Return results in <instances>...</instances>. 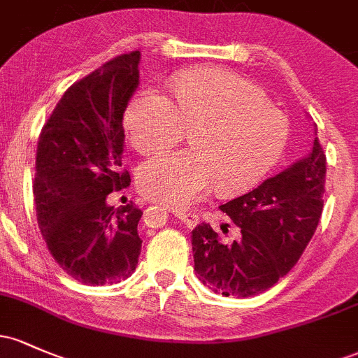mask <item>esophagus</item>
<instances>
[{
	"label": "esophagus",
	"mask_w": 358,
	"mask_h": 358,
	"mask_svg": "<svg viewBox=\"0 0 358 358\" xmlns=\"http://www.w3.org/2000/svg\"><path fill=\"white\" fill-rule=\"evenodd\" d=\"M173 214L180 219L187 227H194L199 224V215L194 214V212H187V210H180V209H173Z\"/></svg>",
	"instance_id": "1"
}]
</instances>
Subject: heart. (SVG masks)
<instances>
[{
  "label": "heart",
  "instance_id": "heart-1",
  "mask_svg": "<svg viewBox=\"0 0 358 358\" xmlns=\"http://www.w3.org/2000/svg\"><path fill=\"white\" fill-rule=\"evenodd\" d=\"M171 98L137 92L124 112V129L141 155L171 149L190 136L192 151L148 161L137 182L144 195L185 209L209 192L239 194L260 183L287 146L289 120L258 85L224 68L185 69L170 83Z\"/></svg>",
  "mask_w": 358,
  "mask_h": 358
}]
</instances>
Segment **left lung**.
<instances>
[{
  "label": "left lung",
  "instance_id": "1",
  "mask_svg": "<svg viewBox=\"0 0 358 358\" xmlns=\"http://www.w3.org/2000/svg\"><path fill=\"white\" fill-rule=\"evenodd\" d=\"M324 176L326 155L316 137L304 159L219 207L236 224L233 239H221L210 224L200 222L192 231L199 280L226 297L257 296L277 284L316 231Z\"/></svg>",
  "mask_w": 358,
  "mask_h": 358
}]
</instances>
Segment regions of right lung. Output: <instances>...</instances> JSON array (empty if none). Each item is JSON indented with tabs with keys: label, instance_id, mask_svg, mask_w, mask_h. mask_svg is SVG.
I'll return each mask as SVG.
<instances>
[{
	"label": "right lung",
	"instance_id": "add662e5",
	"mask_svg": "<svg viewBox=\"0 0 358 358\" xmlns=\"http://www.w3.org/2000/svg\"><path fill=\"white\" fill-rule=\"evenodd\" d=\"M139 50L110 59L71 85L42 127L34 202L50 255L86 285L125 280L137 266L143 210L119 209L107 195L131 185L122 170V119L139 85Z\"/></svg>",
	"mask_w": 358,
	"mask_h": 358
}]
</instances>
